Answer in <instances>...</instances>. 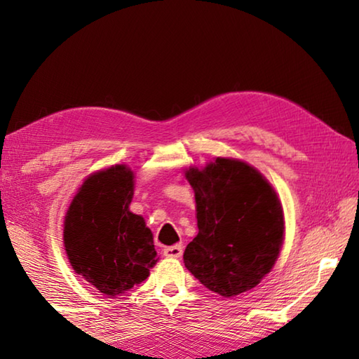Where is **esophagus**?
I'll return each instance as SVG.
<instances>
[{
  "label": "esophagus",
  "mask_w": 359,
  "mask_h": 359,
  "mask_svg": "<svg viewBox=\"0 0 359 359\" xmlns=\"http://www.w3.org/2000/svg\"><path fill=\"white\" fill-rule=\"evenodd\" d=\"M163 253H165L166 258H180L182 253H184V245L175 244L171 247H166L165 250H163Z\"/></svg>",
  "instance_id": "34e87169"
}]
</instances>
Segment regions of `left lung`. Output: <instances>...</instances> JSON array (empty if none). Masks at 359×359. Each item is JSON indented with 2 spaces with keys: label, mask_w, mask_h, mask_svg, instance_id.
<instances>
[{
  "label": "left lung",
  "mask_w": 359,
  "mask_h": 359,
  "mask_svg": "<svg viewBox=\"0 0 359 359\" xmlns=\"http://www.w3.org/2000/svg\"><path fill=\"white\" fill-rule=\"evenodd\" d=\"M185 177L194 190L198 218L185 267L224 297L255 288L283 244V209L276 190L253 166L233 158L188 168Z\"/></svg>",
  "instance_id": "1"
}]
</instances>
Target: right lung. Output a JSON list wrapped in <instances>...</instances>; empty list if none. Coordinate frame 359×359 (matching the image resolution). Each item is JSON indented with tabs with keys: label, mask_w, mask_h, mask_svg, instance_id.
<instances>
[{
	"label": "right lung",
	"mask_w": 359,
	"mask_h": 359,
	"mask_svg": "<svg viewBox=\"0 0 359 359\" xmlns=\"http://www.w3.org/2000/svg\"><path fill=\"white\" fill-rule=\"evenodd\" d=\"M133 179L125 165L88 175L65 217V250L72 269L107 296L144 282L158 261L151 231L130 210Z\"/></svg>",
	"instance_id": "right-lung-1"
}]
</instances>
